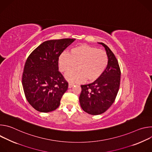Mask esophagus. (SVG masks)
I'll use <instances>...</instances> for the list:
<instances>
[{
	"instance_id": "esophagus-1",
	"label": "esophagus",
	"mask_w": 152,
	"mask_h": 152,
	"mask_svg": "<svg viewBox=\"0 0 152 152\" xmlns=\"http://www.w3.org/2000/svg\"><path fill=\"white\" fill-rule=\"evenodd\" d=\"M73 86H74V84L70 83L69 84V88H72V87H73Z\"/></svg>"
}]
</instances>
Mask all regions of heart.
Instances as JSON below:
<instances>
[{
  "label": "heart",
  "mask_w": 152,
  "mask_h": 152,
  "mask_svg": "<svg viewBox=\"0 0 152 152\" xmlns=\"http://www.w3.org/2000/svg\"><path fill=\"white\" fill-rule=\"evenodd\" d=\"M106 52L87 45H80L72 48L70 53H62L58 59L61 72L66 73L67 80L80 83L85 80L93 81L97 79L104 72L108 64Z\"/></svg>",
  "instance_id": "obj_1"
}]
</instances>
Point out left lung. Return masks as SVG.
<instances>
[{"mask_svg":"<svg viewBox=\"0 0 152 152\" xmlns=\"http://www.w3.org/2000/svg\"><path fill=\"white\" fill-rule=\"evenodd\" d=\"M108 56L107 66L103 73L93 83L81 85L79 102L82 110L91 115H99L107 111L114 102L120 84L121 71L113 52L103 42Z\"/></svg>","mask_w":152,"mask_h":152,"instance_id":"left-lung-1","label":"left lung"}]
</instances>
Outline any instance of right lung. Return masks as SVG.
Masks as SVG:
<instances>
[{
  "label": "right lung",
  "mask_w": 152,
  "mask_h": 152,
  "mask_svg": "<svg viewBox=\"0 0 152 152\" xmlns=\"http://www.w3.org/2000/svg\"><path fill=\"white\" fill-rule=\"evenodd\" d=\"M75 40L64 38L45 41L28 57L22 85L28 102L37 111L49 113L59 106L69 83L58 71V59Z\"/></svg>",
  "instance_id": "obj_1"
}]
</instances>
